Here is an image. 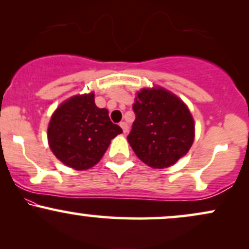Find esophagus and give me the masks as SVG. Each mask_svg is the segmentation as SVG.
<instances>
[{"instance_id": "esophagus-1", "label": "esophagus", "mask_w": 249, "mask_h": 249, "mask_svg": "<svg viewBox=\"0 0 249 249\" xmlns=\"http://www.w3.org/2000/svg\"><path fill=\"white\" fill-rule=\"evenodd\" d=\"M119 125H121V127L123 128V132H124V133H126L127 131H128V125H127V123H125V122H122L121 124H119Z\"/></svg>"}]
</instances>
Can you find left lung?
Wrapping results in <instances>:
<instances>
[{"label": "left lung", "instance_id": "1", "mask_svg": "<svg viewBox=\"0 0 249 249\" xmlns=\"http://www.w3.org/2000/svg\"><path fill=\"white\" fill-rule=\"evenodd\" d=\"M132 107L136 119L127 141L142 162L166 168L188 152L194 141V121L179 97L160 87L142 89Z\"/></svg>", "mask_w": 249, "mask_h": 249}]
</instances>
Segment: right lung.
Instances as JSON below:
<instances>
[{
    "label": "right lung",
    "mask_w": 249,
    "mask_h": 249,
    "mask_svg": "<svg viewBox=\"0 0 249 249\" xmlns=\"http://www.w3.org/2000/svg\"><path fill=\"white\" fill-rule=\"evenodd\" d=\"M122 132L107 108L96 107L91 92L71 97L56 108L48 126V142L63 164L84 171L101 160L111 141Z\"/></svg>",
    "instance_id": "1"
}]
</instances>
